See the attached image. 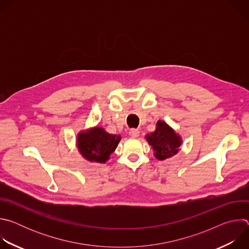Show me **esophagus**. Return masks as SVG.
I'll use <instances>...</instances> for the list:
<instances>
[{"mask_svg":"<svg viewBox=\"0 0 249 249\" xmlns=\"http://www.w3.org/2000/svg\"><path fill=\"white\" fill-rule=\"evenodd\" d=\"M129 135H130V137H132V138H137V137H139V135H140V131H139L138 129H131L130 132H129Z\"/></svg>","mask_w":249,"mask_h":249,"instance_id":"obj_1","label":"esophagus"}]
</instances>
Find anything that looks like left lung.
<instances>
[{"label": "left lung", "instance_id": "obj_1", "mask_svg": "<svg viewBox=\"0 0 249 249\" xmlns=\"http://www.w3.org/2000/svg\"><path fill=\"white\" fill-rule=\"evenodd\" d=\"M146 140L154 150V155L159 160H164L179 152L182 139L167 123L159 120L156 130L146 135Z\"/></svg>", "mask_w": 249, "mask_h": 249}]
</instances>
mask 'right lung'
I'll return each instance as SVG.
<instances>
[{
	"label": "right lung",
	"instance_id": "right-lung-1",
	"mask_svg": "<svg viewBox=\"0 0 249 249\" xmlns=\"http://www.w3.org/2000/svg\"><path fill=\"white\" fill-rule=\"evenodd\" d=\"M120 140V135L109 134L103 128L95 126L78 134L77 148L87 160L105 163L117 148Z\"/></svg>",
	"mask_w": 249,
	"mask_h": 249
}]
</instances>
